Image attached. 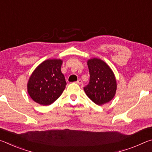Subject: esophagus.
I'll list each match as a JSON object with an SVG mask.
<instances>
[{
  "label": "esophagus",
  "mask_w": 152,
  "mask_h": 152,
  "mask_svg": "<svg viewBox=\"0 0 152 152\" xmlns=\"http://www.w3.org/2000/svg\"><path fill=\"white\" fill-rule=\"evenodd\" d=\"M76 83L78 84H82V80L81 79H78V80L76 82Z\"/></svg>",
  "instance_id": "34e87169"
}]
</instances>
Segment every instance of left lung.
I'll return each mask as SVG.
<instances>
[{
	"label": "left lung",
	"instance_id": "obj_1",
	"mask_svg": "<svg viewBox=\"0 0 152 152\" xmlns=\"http://www.w3.org/2000/svg\"><path fill=\"white\" fill-rule=\"evenodd\" d=\"M88 66L90 81L84 88L87 96L98 105L111 101L117 90L116 79L111 69L97 58L89 60Z\"/></svg>",
	"mask_w": 152,
	"mask_h": 152
}]
</instances>
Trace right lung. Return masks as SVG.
Returning <instances> with one entry per match:
<instances>
[{"mask_svg": "<svg viewBox=\"0 0 152 152\" xmlns=\"http://www.w3.org/2000/svg\"><path fill=\"white\" fill-rule=\"evenodd\" d=\"M61 60H47L33 72L28 82L27 91L35 102L50 105L62 94L66 82L61 72Z\"/></svg>", "mask_w": 152, "mask_h": 152, "instance_id": "1", "label": "right lung"}]
</instances>
